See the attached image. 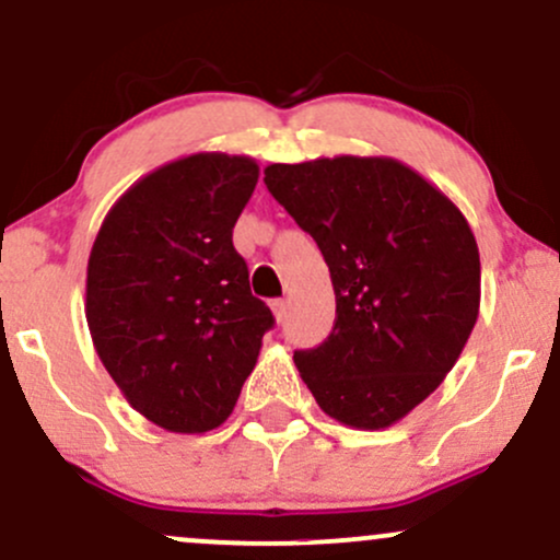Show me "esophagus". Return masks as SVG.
I'll return each instance as SVG.
<instances>
[{
	"label": "esophagus",
	"mask_w": 560,
	"mask_h": 560,
	"mask_svg": "<svg viewBox=\"0 0 560 560\" xmlns=\"http://www.w3.org/2000/svg\"><path fill=\"white\" fill-rule=\"evenodd\" d=\"M272 312H275V319L282 323V319L288 317V301L285 299H275L272 301Z\"/></svg>",
	"instance_id": "esophagus-1"
}]
</instances>
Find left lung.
Wrapping results in <instances>:
<instances>
[{
  "instance_id": "1",
  "label": "left lung",
  "mask_w": 560,
  "mask_h": 560,
  "mask_svg": "<svg viewBox=\"0 0 560 560\" xmlns=\"http://www.w3.org/2000/svg\"><path fill=\"white\" fill-rule=\"evenodd\" d=\"M264 185L314 237L336 291L330 336L293 351L301 378L338 423H397L436 392L479 317L466 217L394 159L272 163Z\"/></svg>"
}]
</instances>
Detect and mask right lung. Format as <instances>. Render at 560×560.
Here are the masks:
<instances>
[{"instance_id": "right-lung-1", "label": "right lung", "mask_w": 560, "mask_h": 560, "mask_svg": "<svg viewBox=\"0 0 560 560\" xmlns=\"http://www.w3.org/2000/svg\"><path fill=\"white\" fill-rule=\"evenodd\" d=\"M256 179L246 155L172 161L131 185L94 237V349L129 405L166 431L222 425L275 325L232 246Z\"/></svg>"}]
</instances>
